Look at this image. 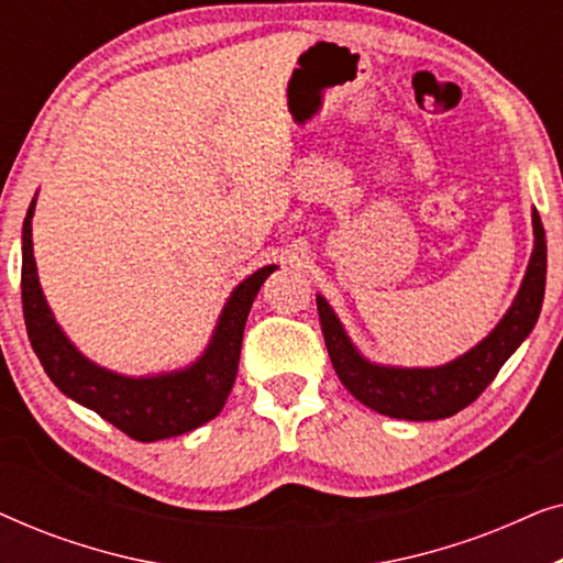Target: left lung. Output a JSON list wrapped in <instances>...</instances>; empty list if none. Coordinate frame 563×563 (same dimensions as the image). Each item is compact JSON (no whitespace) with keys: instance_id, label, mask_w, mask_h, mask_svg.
Segmentation results:
<instances>
[{"instance_id":"obj_1","label":"left lung","mask_w":563,"mask_h":563,"mask_svg":"<svg viewBox=\"0 0 563 563\" xmlns=\"http://www.w3.org/2000/svg\"><path fill=\"white\" fill-rule=\"evenodd\" d=\"M533 253L522 276L518 297L492 333L464 356L433 368H402L372 364L318 295V314L333 368L343 387L374 412L397 420H443L464 410L489 387L507 358L518 351L541 314L545 291V230L533 210Z\"/></svg>"}]
</instances>
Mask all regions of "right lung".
<instances>
[{
    "mask_svg": "<svg viewBox=\"0 0 563 563\" xmlns=\"http://www.w3.org/2000/svg\"><path fill=\"white\" fill-rule=\"evenodd\" d=\"M33 212L35 199L22 222V312L30 343L51 382L74 402L89 407L99 418L143 443L189 433L220 415L235 384L251 305L276 266L258 268L238 284L222 307L212 341L195 364L156 376H122L84 356L53 318L37 282Z\"/></svg>",
    "mask_w": 563,
    "mask_h": 563,
    "instance_id": "add662e5",
    "label": "right lung"
}]
</instances>
